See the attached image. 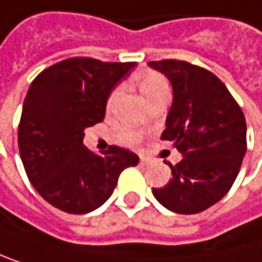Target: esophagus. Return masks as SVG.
Returning <instances> with one entry per match:
<instances>
[{"mask_svg": "<svg viewBox=\"0 0 262 262\" xmlns=\"http://www.w3.org/2000/svg\"><path fill=\"white\" fill-rule=\"evenodd\" d=\"M140 163H141V165H147V163H149V159L144 157V156H141V157H140Z\"/></svg>", "mask_w": 262, "mask_h": 262, "instance_id": "esophagus-1", "label": "esophagus"}]
</instances>
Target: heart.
I'll return each instance as SVG.
<instances>
[{
    "instance_id": "heart-1",
    "label": "heart",
    "mask_w": 262,
    "mask_h": 262,
    "mask_svg": "<svg viewBox=\"0 0 262 262\" xmlns=\"http://www.w3.org/2000/svg\"><path fill=\"white\" fill-rule=\"evenodd\" d=\"M138 84H140V89H141V93L144 94L146 99L150 97L152 94H156L157 91H160V89L168 88L166 80L157 72H143V74H140L138 75ZM121 93H122L121 86L113 89L112 94H110V97H108V100H106L108 108H112L115 105V102L118 100ZM118 138L121 141H124V143H137L140 140V135L137 132H134V130H130V128H122V130H119Z\"/></svg>"
}]
</instances>
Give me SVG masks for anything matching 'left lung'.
Here are the masks:
<instances>
[{
  "label": "left lung",
  "instance_id": "1",
  "mask_svg": "<svg viewBox=\"0 0 262 262\" xmlns=\"http://www.w3.org/2000/svg\"><path fill=\"white\" fill-rule=\"evenodd\" d=\"M173 86L162 140L182 154L169 165L171 179L152 188L156 200L178 214H198L220 201L234 184L247 152V124L228 88L209 70L187 61L147 62Z\"/></svg>",
  "mask_w": 262,
  "mask_h": 262
}]
</instances>
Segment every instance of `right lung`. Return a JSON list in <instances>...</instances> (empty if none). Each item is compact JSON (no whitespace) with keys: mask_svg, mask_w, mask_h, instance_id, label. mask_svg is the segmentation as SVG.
Segmentation results:
<instances>
[{"mask_svg":"<svg viewBox=\"0 0 262 262\" xmlns=\"http://www.w3.org/2000/svg\"><path fill=\"white\" fill-rule=\"evenodd\" d=\"M135 64L69 58L45 69L28 89L18 124L20 157L39 195L67 214L100 207L122 169L140 160L119 146L96 154L83 144L84 128L103 121L108 96Z\"/></svg>","mask_w":262,"mask_h":262,"instance_id":"right-lung-1","label":"right lung"}]
</instances>
